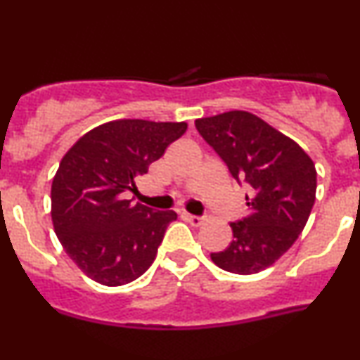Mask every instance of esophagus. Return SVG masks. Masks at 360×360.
<instances>
[{"label": "esophagus", "instance_id": "obj_1", "mask_svg": "<svg viewBox=\"0 0 360 360\" xmlns=\"http://www.w3.org/2000/svg\"><path fill=\"white\" fill-rule=\"evenodd\" d=\"M183 217H184V220H188L194 226H200L205 220L203 217H198V214H189V213H183Z\"/></svg>", "mask_w": 360, "mask_h": 360}]
</instances>
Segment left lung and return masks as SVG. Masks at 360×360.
<instances>
[{
  "mask_svg": "<svg viewBox=\"0 0 360 360\" xmlns=\"http://www.w3.org/2000/svg\"><path fill=\"white\" fill-rule=\"evenodd\" d=\"M245 194L249 214L232 221L233 240L212 260L233 274L272 266L303 232L315 205V164L298 143L247 111L194 122Z\"/></svg>",
  "mask_w": 360,
  "mask_h": 360,
  "instance_id": "obj_1",
  "label": "left lung"
}]
</instances>
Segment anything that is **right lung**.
<instances>
[{
	"mask_svg": "<svg viewBox=\"0 0 360 360\" xmlns=\"http://www.w3.org/2000/svg\"><path fill=\"white\" fill-rule=\"evenodd\" d=\"M186 128L184 122L117 120L93 128L62 157L51 193L53 230L88 278L122 286L152 266L177 214L134 205L125 193Z\"/></svg>",
	"mask_w": 360,
	"mask_h": 360,
	"instance_id": "obj_1",
	"label": "right lung"
}]
</instances>
